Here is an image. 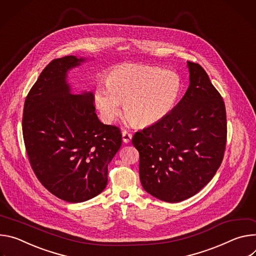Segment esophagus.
Instances as JSON below:
<instances>
[{
    "mask_svg": "<svg viewBox=\"0 0 256 256\" xmlns=\"http://www.w3.org/2000/svg\"><path fill=\"white\" fill-rule=\"evenodd\" d=\"M122 139H123V142L128 144V142H130L131 139H132V135H131L128 131L124 130V131L122 132Z\"/></svg>",
    "mask_w": 256,
    "mask_h": 256,
    "instance_id": "34e87169",
    "label": "esophagus"
}]
</instances>
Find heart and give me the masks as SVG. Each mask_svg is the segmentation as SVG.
<instances>
[{
    "mask_svg": "<svg viewBox=\"0 0 256 256\" xmlns=\"http://www.w3.org/2000/svg\"><path fill=\"white\" fill-rule=\"evenodd\" d=\"M181 79L173 71L146 65L126 64L112 69L100 86L94 102L102 118L112 123L123 104L130 122L140 126L154 125L164 119L181 94Z\"/></svg>",
    "mask_w": 256,
    "mask_h": 256,
    "instance_id": "b5f03b06",
    "label": "heart"
}]
</instances>
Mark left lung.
Listing matches in <instances>:
<instances>
[{
    "mask_svg": "<svg viewBox=\"0 0 256 256\" xmlns=\"http://www.w3.org/2000/svg\"><path fill=\"white\" fill-rule=\"evenodd\" d=\"M189 86L162 121L136 132L139 177L144 189L166 202L200 192L220 168L226 140L224 100L208 73L188 62Z\"/></svg>",
    "mask_w": 256,
    "mask_h": 256,
    "instance_id": "1",
    "label": "left lung"
}]
</instances>
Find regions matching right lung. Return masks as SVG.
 I'll return each mask as SVG.
<instances>
[{
	"label": "right lung",
	"instance_id": "right-lung-1",
	"mask_svg": "<svg viewBox=\"0 0 256 256\" xmlns=\"http://www.w3.org/2000/svg\"><path fill=\"white\" fill-rule=\"evenodd\" d=\"M88 60L76 56L52 60L23 110V138L34 172L50 193L72 204L104 191L108 164L122 144L119 128L98 120L94 92L75 94L68 83V72Z\"/></svg>",
	"mask_w": 256,
	"mask_h": 256
}]
</instances>
